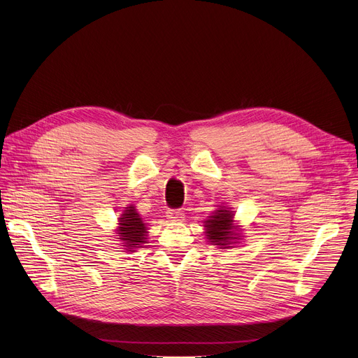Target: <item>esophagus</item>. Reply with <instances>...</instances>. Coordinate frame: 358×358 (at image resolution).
<instances>
[{
	"mask_svg": "<svg viewBox=\"0 0 358 358\" xmlns=\"http://www.w3.org/2000/svg\"><path fill=\"white\" fill-rule=\"evenodd\" d=\"M166 217L173 222H178V220H182L184 212L181 209H169L166 210Z\"/></svg>",
	"mask_w": 358,
	"mask_h": 358,
	"instance_id": "34e87169",
	"label": "esophagus"
}]
</instances>
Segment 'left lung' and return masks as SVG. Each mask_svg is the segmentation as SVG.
<instances>
[{
    "label": "left lung",
    "instance_id": "8db88e82",
    "mask_svg": "<svg viewBox=\"0 0 358 358\" xmlns=\"http://www.w3.org/2000/svg\"><path fill=\"white\" fill-rule=\"evenodd\" d=\"M234 213L227 209L215 210L209 220H206V236L220 248H229L234 239H236L234 228Z\"/></svg>",
    "mask_w": 358,
    "mask_h": 358
}]
</instances>
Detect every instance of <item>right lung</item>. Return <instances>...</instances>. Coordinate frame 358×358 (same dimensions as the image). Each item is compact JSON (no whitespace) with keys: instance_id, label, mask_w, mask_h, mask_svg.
Listing matches in <instances>:
<instances>
[{"instance_id":"right-lung-1","label":"right lung","mask_w":358,"mask_h":358,"mask_svg":"<svg viewBox=\"0 0 358 358\" xmlns=\"http://www.w3.org/2000/svg\"><path fill=\"white\" fill-rule=\"evenodd\" d=\"M120 227H119V239L124 241L123 247H127V251H131L135 247L142 245L146 236V224L143 223L142 217L136 212L134 206H129L126 210L122 213Z\"/></svg>"}]
</instances>
